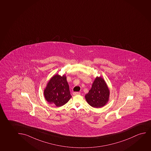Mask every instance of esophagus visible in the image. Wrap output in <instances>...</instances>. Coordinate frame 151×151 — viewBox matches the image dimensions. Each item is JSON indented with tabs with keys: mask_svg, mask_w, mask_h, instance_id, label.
<instances>
[{
	"mask_svg": "<svg viewBox=\"0 0 151 151\" xmlns=\"http://www.w3.org/2000/svg\"><path fill=\"white\" fill-rule=\"evenodd\" d=\"M79 94H80V92H73V95H79Z\"/></svg>",
	"mask_w": 151,
	"mask_h": 151,
	"instance_id": "obj_1",
	"label": "esophagus"
}]
</instances>
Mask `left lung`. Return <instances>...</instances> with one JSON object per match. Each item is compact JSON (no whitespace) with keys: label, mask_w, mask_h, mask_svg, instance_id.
Instances as JSON below:
<instances>
[{"label":"left lung","mask_w":151,"mask_h":151,"mask_svg":"<svg viewBox=\"0 0 151 151\" xmlns=\"http://www.w3.org/2000/svg\"><path fill=\"white\" fill-rule=\"evenodd\" d=\"M110 90L102 77H97L93 81L91 89L85 96L87 103L92 107L100 108L108 103Z\"/></svg>","instance_id":"left-lung-1"}]
</instances>
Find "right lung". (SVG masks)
<instances>
[{"mask_svg": "<svg viewBox=\"0 0 151 151\" xmlns=\"http://www.w3.org/2000/svg\"><path fill=\"white\" fill-rule=\"evenodd\" d=\"M45 99L50 104L60 107L66 104L72 96L69 86L64 74H56L50 79L44 89Z\"/></svg>", "mask_w": 151, "mask_h": 151, "instance_id": "obj_1", "label": "right lung"}]
</instances>
